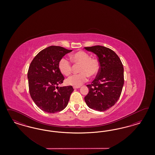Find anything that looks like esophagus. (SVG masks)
<instances>
[{"label": "esophagus", "mask_w": 155, "mask_h": 155, "mask_svg": "<svg viewBox=\"0 0 155 155\" xmlns=\"http://www.w3.org/2000/svg\"><path fill=\"white\" fill-rule=\"evenodd\" d=\"M80 86H74L73 87V89H78V88H80Z\"/></svg>", "instance_id": "1"}]
</instances>
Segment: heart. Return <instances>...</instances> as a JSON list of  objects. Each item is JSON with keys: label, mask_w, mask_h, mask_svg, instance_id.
I'll return each instance as SVG.
<instances>
[{"label": "heart", "mask_w": 155, "mask_h": 155, "mask_svg": "<svg viewBox=\"0 0 155 155\" xmlns=\"http://www.w3.org/2000/svg\"><path fill=\"white\" fill-rule=\"evenodd\" d=\"M71 59L76 65H80L78 74H74L66 80V83L69 85L80 86L86 82L89 76L94 77L97 75L100 71L99 62L97 58H91L87 53L84 51H79L73 54ZM58 68L64 75L71 74L73 66L68 58H62L59 61Z\"/></svg>", "instance_id": "1"}]
</instances>
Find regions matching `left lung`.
<instances>
[{
	"instance_id": "obj_1",
	"label": "left lung",
	"mask_w": 155,
	"mask_h": 155,
	"mask_svg": "<svg viewBox=\"0 0 155 155\" xmlns=\"http://www.w3.org/2000/svg\"><path fill=\"white\" fill-rule=\"evenodd\" d=\"M98 57L100 71L91 84H87L89 91L84 97L89 108L104 111L117 103L124 84V68L122 61L111 49L96 45L84 47Z\"/></svg>"
}]
</instances>
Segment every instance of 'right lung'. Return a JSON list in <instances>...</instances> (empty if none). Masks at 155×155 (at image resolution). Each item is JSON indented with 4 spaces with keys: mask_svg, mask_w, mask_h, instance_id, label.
<instances>
[{
    "mask_svg": "<svg viewBox=\"0 0 155 155\" xmlns=\"http://www.w3.org/2000/svg\"><path fill=\"white\" fill-rule=\"evenodd\" d=\"M71 51L59 46L48 47L35 57L29 65L27 75L29 93L38 107L46 113L64 110L74 90L71 86H58L65 79L58 68L59 61Z\"/></svg>",
    "mask_w": 155,
    "mask_h": 155,
    "instance_id": "1",
    "label": "right lung"
}]
</instances>
